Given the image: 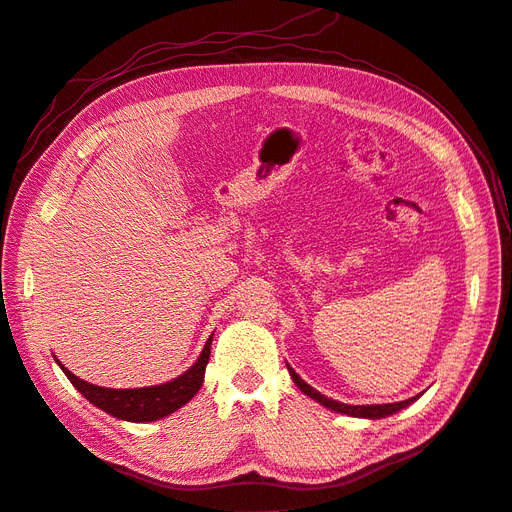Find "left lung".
Here are the masks:
<instances>
[{
	"label": "left lung",
	"instance_id": "8db88e82",
	"mask_svg": "<svg viewBox=\"0 0 512 512\" xmlns=\"http://www.w3.org/2000/svg\"><path fill=\"white\" fill-rule=\"evenodd\" d=\"M286 367H288V371H290V378H292V382L299 386V391L301 393H305L307 397H312L314 401H318L320 406H324V408H329V410H333V412H339V414H346V416H354V418H369V421H376V418H386V416H391V414H395V412H399V410H404V408H408L410 404H414V401L421 397L423 393H418V395H414V397H410V399H406V401H395V404H367V406H350V404H342V401H335V399H329V397H324L322 393H318L316 389H312V386H309L297 371H294L288 363H286Z\"/></svg>",
	"mask_w": 512,
	"mask_h": 512
}]
</instances>
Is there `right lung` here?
Wrapping results in <instances>:
<instances>
[{"mask_svg":"<svg viewBox=\"0 0 512 512\" xmlns=\"http://www.w3.org/2000/svg\"><path fill=\"white\" fill-rule=\"evenodd\" d=\"M211 339L213 335L207 339L203 352H200L196 363L188 371H183L181 376L173 378L170 382L143 386V389H104V386L89 384L79 376H74L72 371H68L57 359L55 363L61 367V371H64L68 380L74 384V389L79 391L89 404H94L106 414L119 418V421L153 423L177 412L200 391L211 354Z\"/></svg>","mask_w":512,"mask_h":512,"instance_id":"add662e5","label":"right lung"}]
</instances>
